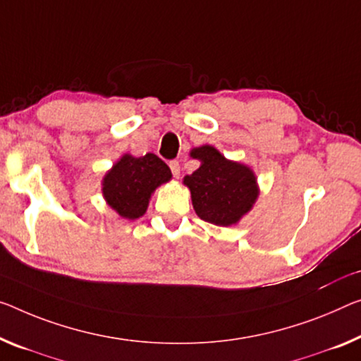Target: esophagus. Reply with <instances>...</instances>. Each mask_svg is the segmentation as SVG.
Instances as JSON below:
<instances>
[{"label": "esophagus", "instance_id": "esophagus-1", "mask_svg": "<svg viewBox=\"0 0 361 361\" xmlns=\"http://www.w3.org/2000/svg\"><path fill=\"white\" fill-rule=\"evenodd\" d=\"M169 168H171V173H173L174 177L180 176V164H179V161H177V159H171Z\"/></svg>", "mask_w": 361, "mask_h": 361}]
</instances>
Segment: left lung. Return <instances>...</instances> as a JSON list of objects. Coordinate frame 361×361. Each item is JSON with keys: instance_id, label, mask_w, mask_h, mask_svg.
<instances>
[{"instance_id": "8db88e82", "label": "left lung", "mask_w": 361, "mask_h": 361, "mask_svg": "<svg viewBox=\"0 0 361 361\" xmlns=\"http://www.w3.org/2000/svg\"><path fill=\"white\" fill-rule=\"evenodd\" d=\"M190 154L202 161L195 173L184 177L195 213L216 226L235 224L250 212L258 197L253 173L247 166L226 159L209 145L192 149Z\"/></svg>"}]
</instances>
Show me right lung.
I'll return each mask as SVG.
<instances>
[{
	"label": "right lung",
	"mask_w": 361,
	"mask_h": 361,
	"mask_svg": "<svg viewBox=\"0 0 361 361\" xmlns=\"http://www.w3.org/2000/svg\"><path fill=\"white\" fill-rule=\"evenodd\" d=\"M171 179V169L157 154L134 158L124 154L103 179V195L123 218L137 219L147 212L158 185Z\"/></svg>",
	"instance_id": "add662e5"
}]
</instances>
